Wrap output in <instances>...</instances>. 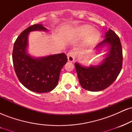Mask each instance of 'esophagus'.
Instances as JSON below:
<instances>
[{"label":"esophagus","mask_w":132,"mask_h":132,"mask_svg":"<svg viewBox=\"0 0 132 132\" xmlns=\"http://www.w3.org/2000/svg\"><path fill=\"white\" fill-rule=\"evenodd\" d=\"M68 60L69 62H73L75 60V53L74 51H70L68 52L67 54Z\"/></svg>","instance_id":"34e87169"}]
</instances>
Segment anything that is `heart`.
Returning <instances> with one entry per match:
<instances>
[{"instance_id": "obj_1", "label": "heart", "mask_w": 132, "mask_h": 132, "mask_svg": "<svg viewBox=\"0 0 132 132\" xmlns=\"http://www.w3.org/2000/svg\"><path fill=\"white\" fill-rule=\"evenodd\" d=\"M75 33L78 37H86L83 42L82 46L86 49L93 48L97 45L100 39V33L99 31L94 30L93 27L90 25H82L75 29Z\"/></svg>"}]
</instances>
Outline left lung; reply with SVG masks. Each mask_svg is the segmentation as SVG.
<instances>
[{
	"label": "left lung",
	"instance_id": "left-lung-1",
	"mask_svg": "<svg viewBox=\"0 0 132 132\" xmlns=\"http://www.w3.org/2000/svg\"><path fill=\"white\" fill-rule=\"evenodd\" d=\"M105 52L104 58L99 64L84 66L75 64L80 84L89 91L104 90L111 85L119 76L122 66V48L119 37L109 29L105 39L95 46L96 53Z\"/></svg>",
	"mask_w": 132,
	"mask_h": 132
}]
</instances>
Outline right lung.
<instances>
[{"label": "right lung", "instance_id": "right-lung-1", "mask_svg": "<svg viewBox=\"0 0 132 132\" xmlns=\"http://www.w3.org/2000/svg\"><path fill=\"white\" fill-rule=\"evenodd\" d=\"M49 30L42 24L31 25L18 37L13 45L12 60L20 82L26 88L38 93L51 91L56 87L62 68L67 63L64 53L33 57L28 54L30 32Z\"/></svg>", "mask_w": 132, "mask_h": 132}]
</instances>
